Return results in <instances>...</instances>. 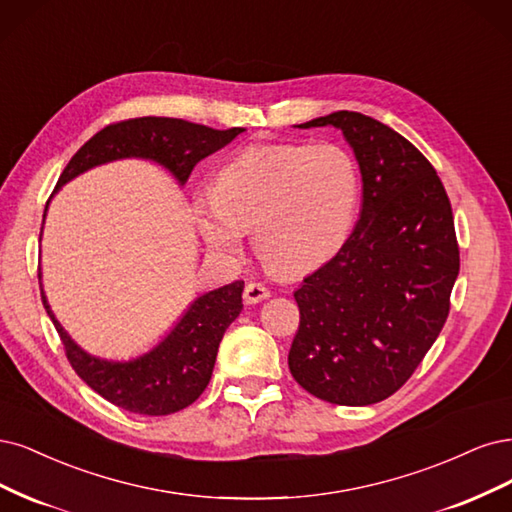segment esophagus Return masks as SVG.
I'll return each mask as SVG.
<instances>
[{"label": "esophagus", "instance_id": "1", "mask_svg": "<svg viewBox=\"0 0 512 512\" xmlns=\"http://www.w3.org/2000/svg\"><path fill=\"white\" fill-rule=\"evenodd\" d=\"M270 298V289L266 287V285H261V283H246V287H244V302L246 304H257V302H263V300H268Z\"/></svg>", "mask_w": 512, "mask_h": 512}]
</instances>
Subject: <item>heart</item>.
I'll return each mask as SVG.
<instances>
[{
    "mask_svg": "<svg viewBox=\"0 0 512 512\" xmlns=\"http://www.w3.org/2000/svg\"><path fill=\"white\" fill-rule=\"evenodd\" d=\"M359 193L357 161L344 146L257 142L217 170L212 200L197 197L193 219L212 253L240 255L253 229L255 249L274 272L304 274L342 249Z\"/></svg>",
    "mask_w": 512,
    "mask_h": 512,
    "instance_id": "heart-1",
    "label": "heart"
}]
</instances>
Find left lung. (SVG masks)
<instances>
[{"mask_svg":"<svg viewBox=\"0 0 512 512\" xmlns=\"http://www.w3.org/2000/svg\"><path fill=\"white\" fill-rule=\"evenodd\" d=\"M325 125L351 144L364 202L336 257L293 293L300 327L289 370L319 400L368 406L398 391L436 342L459 246L447 191L419 148L361 112L338 110L298 127Z\"/></svg>","mask_w":512,"mask_h":512,"instance_id":"obj_1","label":"left lung"}]
</instances>
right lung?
<instances>
[{
    "mask_svg": "<svg viewBox=\"0 0 512 512\" xmlns=\"http://www.w3.org/2000/svg\"><path fill=\"white\" fill-rule=\"evenodd\" d=\"M242 131V127L212 129L168 117L112 123L78 148L61 172L57 189L95 166L127 157L157 161L185 185L197 161L219 151ZM242 289L244 280H236L200 295L153 351L131 361H106L85 353L55 319L44 291L42 302L57 327L65 357L82 381L114 406L136 415L161 417L187 408L204 393L217 361L219 342L242 310Z\"/></svg>",
    "mask_w": 512,
    "mask_h": 512,
    "instance_id": "obj_1",
    "label": "right lung"
}]
</instances>
